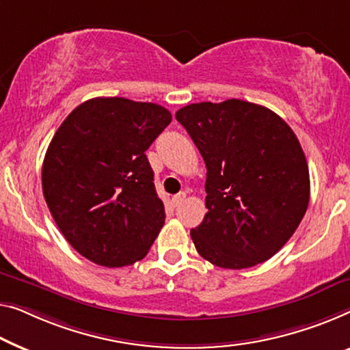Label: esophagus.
Listing matches in <instances>:
<instances>
[{"instance_id":"34e87169","label":"esophagus","mask_w":350,"mask_h":350,"mask_svg":"<svg viewBox=\"0 0 350 350\" xmlns=\"http://www.w3.org/2000/svg\"><path fill=\"white\" fill-rule=\"evenodd\" d=\"M184 200H185V193H179V195L173 196V200H171V202H173V206L176 207V206H179Z\"/></svg>"}]
</instances>
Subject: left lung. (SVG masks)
Instances as JSON below:
<instances>
[{"label": "left lung", "mask_w": 350, "mask_h": 350, "mask_svg": "<svg viewBox=\"0 0 350 350\" xmlns=\"http://www.w3.org/2000/svg\"><path fill=\"white\" fill-rule=\"evenodd\" d=\"M207 168L196 252L223 269H248L283 248L310 202V171L292 129L272 109L229 98L176 113Z\"/></svg>", "instance_id": "1"}]
</instances>
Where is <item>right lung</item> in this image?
Returning a JSON list of instances; mask_svg holds the SVG:
<instances>
[{
	"instance_id": "obj_1",
	"label": "right lung",
	"mask_w": 350,
	"mask_h": 350,
	"mask_svg": "<svg viewBox=\"0 0 350 350\" xmlns=\"http://www.w3.org/2000/svg\"><path fill=\"white\" fill-rule=\"evenodd\" d=\"M168 109L124 97L78 105L56 130L42 165L53 220L81 256L103 267L143 259L165 223L146 150Z\"/></svg>"
}]
</instances>
